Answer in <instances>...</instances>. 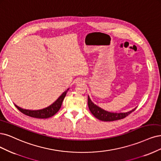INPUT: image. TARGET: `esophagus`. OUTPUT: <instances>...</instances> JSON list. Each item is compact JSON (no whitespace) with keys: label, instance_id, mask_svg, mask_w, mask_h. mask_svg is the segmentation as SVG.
Wrapping results in <instances>:
<instances>
[{"label":"esophagus","instance_id":"1","mask_svg":"<svg viewBox=\"0 0 161 161\" xmlns=\"http://www.w3.org/2000/svg\"><path fill=\"white\" fill-rule=\"evenodd\" d=\"M79 83H85V80H82V79H79Z\"/></svg>","mask_w":161,"mask_h":161}]
</instances>
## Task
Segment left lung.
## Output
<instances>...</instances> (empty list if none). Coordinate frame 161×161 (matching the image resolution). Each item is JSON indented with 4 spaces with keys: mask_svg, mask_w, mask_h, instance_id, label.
<instances>
[{
    "mask_svg": "<svg viewBox=\"0 0 161 161\" xmlns=\"http://www.w3.org/2000/svg\"><path fill=\"white\" fill-rule=\"evenodd\" d=\"M88 108H89L90 111L92 114V115H94V116L96 117L97 119H98V120H101L103 121H114V120H117L124 119L126 117V116L129 115L132 112H133L136 109L135 108L129 112L124 113H110L97 107L96 104H95L91 101L90 97L88 96Z\"/></svg>",
    "mask_w": 161,
    "mask_h": 161,
    "instance_id": "1",
    "label": "left lung"
}]
</instances>
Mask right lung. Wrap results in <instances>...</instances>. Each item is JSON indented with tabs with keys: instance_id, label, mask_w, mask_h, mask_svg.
<instances>
[{
	"instance_id": "obj_1",
	"label": "right lung",
	"mask_w": 161,
	"mask_h": 161,
	"mask_svg": "<svg viewBox=\"0 0 161 161\" xmlns=\"http://www.w3.org/2000/svg\"><path fill=\"white\" fill-rule=\"evenodd\" d=\"M69 89H67L65 92H64L62 95L58 97V98L57 100V101H55L53 104H52L51 106L41 110H30L21 108L18 106H16V104H14V106L18 108L19 111H20L22 113H23L25 115L31 116V117H33V118L47 119L49 117H51V116L54 115L58 111L60 107H61L63 101Z\"/></svg>"
}]
</instances>
